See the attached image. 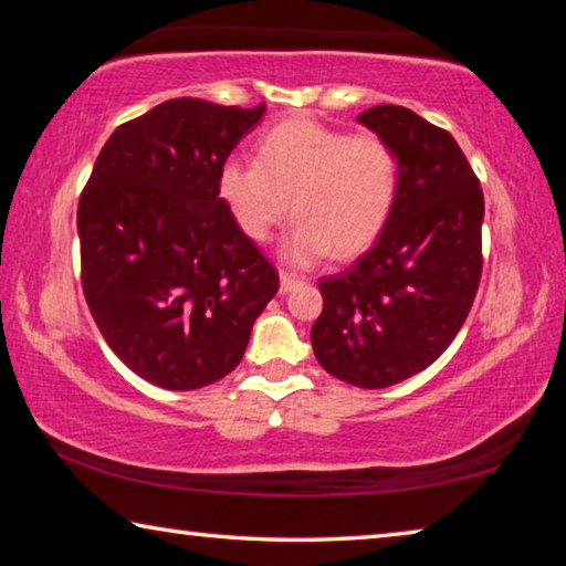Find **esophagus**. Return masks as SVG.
I'll return each instance as SVG.
<instances>
[{
    "mask_svg": "<svg viewBox=\"0 0 566 566\" xmlns=\"http://www.w3.org/2000/svg\"><path fill=\"white\" fill-rule=\"evenodd\" d=\"M300 284H302L300 276H294V274H290V272H282V274H280V292H282V294L296 290V286H300Z\"/></svg>",
    "mask_w": 566,
    "mask_h": 566,
    "instance_id": "obj_1",
    "label": "esophagus"
}]
</instances>
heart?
Here are the masks:
<instances>
[{"label": "heart", "mask_w": 566, "mask_h": 566, "mask_svg": "<svg viewBox=\"0 0 566 566\" xmlns=\"http://www.w3.org/2000/svg\"><path fill=\"white\" fill-rule=\"evenodd\" d=\"M399 165L379 134H347L312 119L272 127L256 145V161L229 157L217 191L237 227L266 242L284 217H296L284 239L292 264L327 254H361L387 227L397 199Z\"/></svg>", "instance_id": "1"}]
</instances>
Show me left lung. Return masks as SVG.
<instances>
[{
    "label": "left lung",
    "instance_id": "left-lung-1",
    "mask_svg": "<svg viewBox=\"0 0 566 566\" xmlns=\"http://www.w3.org/2000/svg\"><path fill=\"white\" fill-rule=\"evenodd\" d=\"M359 124L395 149L397 199L369 252L319 280L312 347L332 377L385 389L427 369L462 329L482 276L484 195L452 134L411 109L379 104Z\"/></svg>",
    "mask_w": 566,
    "mask_h": 566
}]
</instances>
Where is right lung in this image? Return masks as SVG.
<instances>
[{
    "label": "right lung",
    "instance_id": "1",
    "mask_svg": "<svg viewBox=\"0 0 566 566\" xmlns=\"http://www.w3.org/2000/svg\"><path fill=\"white\" fill-rule=\"evenodd\" d=\"M264 109L161 102L114 129L80 197L84 300L112 352L161 389L227 377L280 290L217 191Z\"/></svg>",
    "mask_w": 566,
    "mask_h": 566
}]
</instances>
